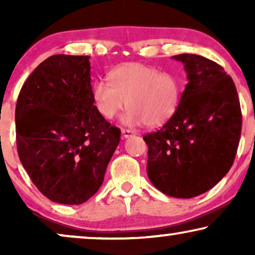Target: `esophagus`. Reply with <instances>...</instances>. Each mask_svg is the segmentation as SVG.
<instances>
[{
    "mask_svg": "<svg viewBox=\"0 0 255 255\" xmlns=\"http://www.w3.org/2000/svg\"><path fill=\"white\" fill-rule=\"evenodd\" d=\"M133 134L134 133L131 130H128V128H122V137L123 138H128Z\"/></svg>",
    "mask_w": 255,
    "mask_h": 255,
    "instance_id": "34e87169",
    "label": "esophagus"
}]
</instances>
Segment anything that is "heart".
Masks as SVG:
<instances>
[{
  "label": "heart",
  "instance_id": "obj_1",
  "mask_svg": "<svg viewBox=\"0 0 255 255\" xmlns=\"http://www.w3.org/2000/svg\"><path fill=\"white\" fill-rule=\"evenodd\" d=\"M108 80L95 82L92 88L96 109L106 120L116 117L127 101L125 124L159 127L170 120L179 107L181 85L170 73L127 62L110 71Z\"/></svg>",
  "mask_w": 255,
  "mask_h": 255
}]
</instances>
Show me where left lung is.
<instances>
[{
    "label": "left lung",
    "instance_id": "obj_1",
    "mask_svg": "<svg viewBox=\"0 0 255 255\" xmlns=\"http://www.w3.org/2000/svg\"><path fill=\"white\" fill-rule=\"evenodd\" d=\"M188 83L173 117L153 133L147 175L168 196L191 198L210 190L231 168L242 133V110L231 76L215 61L179 54Z\"/></svg>",
    "mask_w": 255,
    "mask_h": 255
}]
</instances>
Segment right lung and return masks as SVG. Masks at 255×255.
<instances>
[{"label": "right lung", "instance_id": "1", "mask_svg": "<svg viewBox=\"0 0 255 255\" xmlns=\"http://www.w3.org/2000/svg\"><path fill=\"white\" fill-rule=\"evenodd\" d=\"M88 55L55 54L31 73L16 104L20 162L48 200L81 204L102 186L121 130L94 106Z\"/></svg>", "mask_w": 255, "mask_h": 255}]
</instances>
